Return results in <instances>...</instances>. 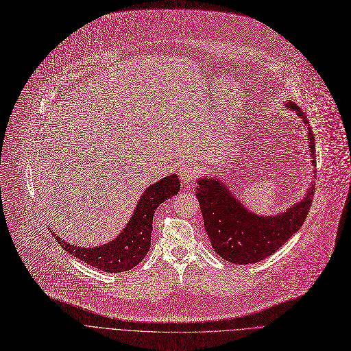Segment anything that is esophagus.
<instances>
[{
    "label": "esophagus",
    "mask_w": 351,
    "mask_h": 351,
    "mask_svg": "<svg viewBox=\"0 0 351 351\" xmlns=\"http://www.w3.org/2000/svg\"><path fill=\"white\" fill-rule=\"evenodd\" d=\"M197 176V169L193 165H183L179 169V178L182 180L183 185H189L191 182H193Z\"/></svg>",
    "instance_id": "1"
}]
</instances>
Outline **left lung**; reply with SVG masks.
<instances>
[{
    "label": "left lung",
    "mask_w": 351,
    "mask_h": 351,
    "mask_svg": "<svg viewBox=\"0 0 351 351\" xmlns=\"http://www.w3.org/2000/svg\"><path fill=\"white\" fill-rule=\"evenodd\" d=\"M285 106L296 112L307 126L310 159L316 168L315 136L307 118L296 104L289 101ZM196 183V197L212 247L234 265L261 262L282 247L303 226L315 195V186L310 185L298 204L279 215L262 216L250 212L216 175L199 178Z\"/></svg>",
    "instance_id": "left-lung-1"
}]
</instances>
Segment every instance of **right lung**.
<instances>
[{"label": "right lung", "instance_id": "1", "mask_svg": "<svg viewBox=\"0 0 351 351\" xmlns=\"http://www.w3.org/2000/svg\"><path fill=\"white\" fill-rule=\"evenodd\" d=\"M180 189V182L175 173L165 176L147 186L139 197L138 205L121 233L105 245L81 247L71 245L52 230L64 250L78 257L84 263L105 273H121L139 265L151 247L152 220L160 204L175 196Z\"/></svg>", "mask_w": 351, "mask_h": 351}]
</instances>
